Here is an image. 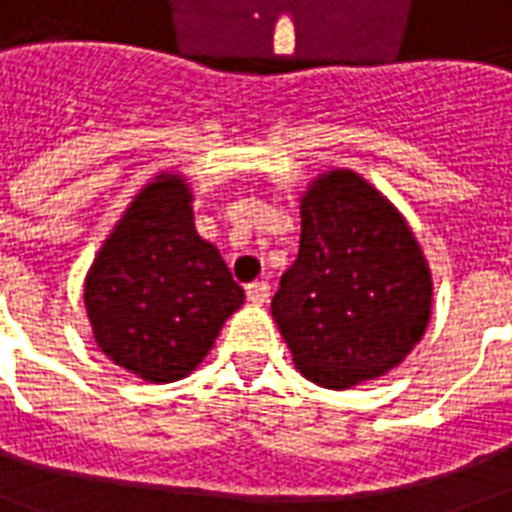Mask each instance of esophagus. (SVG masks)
I'll list each match as a JSON object with an SVG mask.
<instances>
[{
    "mask_svg": "<svg viewBox=\"0 0 512 512\" xmlns=\"http://www.w3.org/2000/svg\"><path fill=\"white\" fill-rule=\"evenodd\" d=\"M247 297H249V303H255V305L268 303V297H271L268 281H252V284L247 287Z\"/></svg>",
    "mask_w": 512,
    "mask_h": 512,
    "instance_id": "34e87169",
    "label": "esophagus"
}]
</instances>
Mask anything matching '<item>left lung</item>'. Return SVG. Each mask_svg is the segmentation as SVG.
<instances>
[{"mask_svg": "<svg viewBox=\"0 0 512 512\" xmlns=\"http://www.w3.org/2000/svg\"><path fill=\"white\" fill-rule=\"evenodd\" d=\"M433 276L406 217L345 167L300 199V252L271 311L305 380L348 390L377 380L422 340Z\"/></svg>", "mask_w": 512, "mask_h": 512, "instance_id": "8db88e82", "label": "left lung"}]
</instances>
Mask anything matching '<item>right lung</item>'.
Segmentation results:
<instances>
[{"mask_svg":"<svg viewBox=\"0 0 512 512\" xmlns=\"http://www.w3.org/2000/svg\"><path fill=\"white\" fill-rule=\"evenodd\" d=\"M191 201L183 175L151 177L84 279L98 348L146 382L188 377L244 303L217 247L196 231Z\"/></svg>","mask_w":512,"mask_h":512,"instance_id":"add662e5","label":"right lung"}]
</instances>
